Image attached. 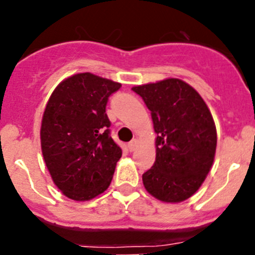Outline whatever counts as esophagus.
I'll list each match as a JSON object with an SVG mask.
<instances>
[{
	"label": "esophagus",
	"mask_w": 255,
	"mask_h": 255,
	"mask_svg": "<svg viewBox=\"0 0 255 255\" xmlns=\"http://www.w3.org/2000/svg\"><path fill=\"white\" fill-rule=\"evenodd\" d=\"M138 146V140L137 139H133L132 142L128 143V150L129 151H134Z\"/></svg>",
	"instance_id": "34e87169"
}]
</instances>
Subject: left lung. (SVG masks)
<instances>
[{
    "label": "left lung",
    "instance_id": "1",
    "mask_svg": "<svg viewBox=\"0 0 255 255\" xmlns=\"http://www.w3.org/2000/svg\"><path fill=\"white\" fill-rule=\"evenodd\" d=\"M150 111L155 163L143 174L146 191L168 204L191 197L212 168L217 132L199 92L180 79L132 87Z\"/></svg>",
    "mask_w": 255,
    "mask_h": 255
}]
</instances>
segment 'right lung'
Here are the masks:
<instances>
[{"instance_id":"right-lung-1","label":"right lung","mask_w":255,"mask_h":255,"mask_svg":"<svg viewBox=\"0 0 255 255\" xmlns=\"http://www.w3.org/2000/svg\"><path fill=\"white\" fill-rule=\"evenodd\" d=\"M121 86L80 73L49 97L40 127L43 158L54 184L74 201H89L111 184L122 149L110 135L106 105Z\"/></svg>"}]
</instances>
